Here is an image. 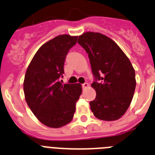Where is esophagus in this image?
I'll return each instance as SVG.
<instances>
[{
  "mask_svg": "<svg viewBox=\"0 0 155 155\" xmlns=\"http://www.w3.org/2000/svg\"><path fill=\"white\" fill-rule=\"evenodd\" d=\"M88 85H89V84H87V83H84V84H82V88H83V89H85V88H87V87H88Z\"/></svg>",
  "mask_w": 155,
  "mask_h": 155,
  "instance_id": "esophagus-1",
  "label": "esophagus"
}]
</instances>
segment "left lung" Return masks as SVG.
<instances>
[{
	"label": "left lung",
	"mask_w": 155,
	"mask_h": 155,
	"mask_svg": "<svg viewBox=\"0 0 155 155\" xmlns=\"http://www.w3.org/2000/svg\"><path fill=\"white\" fill-rule=\"evenodd\" d=\"M88 54L96 91L90 102L93 114L99 120L113 121L124 116L133 99L135 71L130 61L113 40L98 32L87 31L78 41Z\"/></svg>",
	"instance_id": "8db88e82"
}]
</instances>
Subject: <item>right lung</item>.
<instances>
[{
	"mask_svg": "<svg viewBox=\"0 0 155 155\" xmlns=\"http://www.w3.org/2000/svg\"><path fill=\"white\" fill-rule=\"evenodd\" d=\"M77 39V36L61 35L48 41L36 52L25 76L23 88L28 107L42 124L52 128L72 120L81 94L80 84L60 81L66 57Z\"/></svg>",
	"mask_w": 155,
	"mask_h": 155,
	"instance_id": "1",
	"label": "right lung"
}]
</instances>
